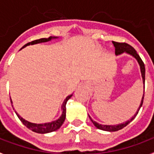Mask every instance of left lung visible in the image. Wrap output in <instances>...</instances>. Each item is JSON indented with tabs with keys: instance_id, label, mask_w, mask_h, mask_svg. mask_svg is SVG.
<instances>
[{
	"instance_id": "obj_1",
	"label": "left lung",
	"mask_w": 154,
	"mask_h": 154,
	"mask_svg": "<svg viewBox=\"0 0 154 154\" xmlns=\"http://www.w3.org/2000/svg\"><path fill=\"white\" fill-rule=\"evenodd\" d=\"M112 43L114 44V47L116 48V56H119L120 54L123 53H126L128 54L130 56H133L136 60L138 62V64L140 65V72H141V77H142L143 80V83L145 85V64L143 63L142 60L140 59V56L137 54V51L135 50L132 46H130L129 44L126 43H117V42H114L112 41ZM144 89H145V86H144ZM143 100H144V94H143V97L142 99H141V102H140V104L139 108L137 109V111L136 112L134 116H132L131 119L128 120V121L124 122V123H122V124H116V125H105V124H100L97 123L96 121H94L91 117L89 116L90 117V120L92 122L94 125L97 128L100 129V130H103V131H106V132H116V131H119L120 129L124 128V127H126L128 124L132 122L133 119H135V117L137 116V115L138 114V111H139L140 108L141 107V106L143 104Z\"/></svg>"
}]
</instances>
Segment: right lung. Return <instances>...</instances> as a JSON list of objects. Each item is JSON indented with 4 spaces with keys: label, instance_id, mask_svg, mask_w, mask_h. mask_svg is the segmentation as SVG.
Listing matches in <instances>:
<instances>
[{
    "label": "right lung",
    "instance_id": "1",
    "mask_svg": "<svg viewBox=\"0 0 154 154\" xmlns=\"http://www.w3.org/2000/svg\"><path fill=\"white\" fill-rule=\"evenodd\" d=\"M58 37H55V36H50L49 38H40V39H37V40H34L32 42H30V43H28L26 44L22 47V48H26V46L29 45H34V44H37V43H46V42H49V41H51V39H54V38H57ZM72 96V94H70L68 97H66V98L64 99V101L63 102L61 105V110H62V114L60 117L58 119H56V120H54V121L49 122V123H45V124H34V123H30V122L27 121V120H26L24 119L22 117L18 115V114L15 111V113L17 116V117L19 118V119L22 121V123L24 125H25L26 128H28L29 129H30L31 131L35 132H37V133H41V134H44V133H48V132H54V131H56L57 129H59L61 125L63 124V123L64 122V119H65V117H66V103L68 102L69 98H71ZM10 101H11V104L13 103L12 102L11 98H10Z\"/></svg>",
    "mask_w": 154,
    "mask_h": 154
}]
</instances>
